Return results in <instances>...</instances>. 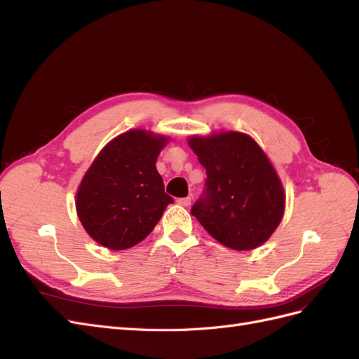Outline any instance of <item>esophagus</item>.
<instances>
[{
  "label": "esophagus",
  "instance_id": "esophagus-1",
  "mask_svg": "<svg viewBox=\"0 0 359 359\" xmlns=\"http://www.w3.org/2000/svg\"><path fill=\"white\" fill-rule=\"evenodd\" d=\"M177 202L182 206H189L191 203V198H180Z\"/></svg>",
  "mask_w": 359,
  "mask_h": 359
}]
</instances>
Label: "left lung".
<instances>
[{
    "label": "left lung",
    "mask_w": 359,
    "mask_h": 359,
    "mask_svg": "<svg viewBox=\"0 0 359 359\" xmlns=\"http://www.w3.org/2000/svg\"><path fill=\"white\" fill-rule=\"evenodd\" d=\"M189 145L206 170L202 196L191 206L203 229L233 250L266 243L285 212V190L255 140L238 132L193 136Z\"/></svg>",
    "instance_id": "1"
}]
</instances>
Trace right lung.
Wrapping results in <instances>:
<instances>
[{"label": "right lung", "instance_id": "obj_1", "mask_svg": "<svg viewBox=\"0 0 359 359\" xmlns=\"http://www.w3.org/2000/svg\"><path fill=\"white\" fill-rule=\"evenodd\" d=\"M166 144L165 136L130 130L100 151L76 193V211L94 241L126 250L154 229L173 202L156 168Z\"/></svg>", "mask_w": 359, "mask_h": 359}]
</instances>
